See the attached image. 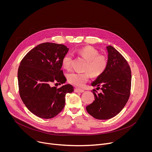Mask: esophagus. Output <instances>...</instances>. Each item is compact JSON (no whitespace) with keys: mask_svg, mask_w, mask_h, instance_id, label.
I'll return each mask as SVG.
<instances>
[{"mask_svg":"<svg viewBox=\"0 0 152 152\" xmlns=\"http://www.w3.org/2000/svg\"><path fill=\"white\" fill-rule=\"evenodd\" d=\"M75 93H83L84 90H82V89H79V88H75Z\"/></svg>","mask_w":152,"mask_h":152,"instance_id":"34e87169","label":"esophagus"}]
</instances>
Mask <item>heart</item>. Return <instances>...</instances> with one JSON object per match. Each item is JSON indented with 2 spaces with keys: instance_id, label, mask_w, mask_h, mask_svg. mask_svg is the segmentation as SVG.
Here are the masks:
<instances>
[{
  "instance_id": "obj_1",
  "label": "heart",
  "mask_w": 152,
  "mask_h": 152,
  "mask_svg": "<svg viewBox=\"0 0 152 152\" xmlns=\"http://www.w3.org/2000/svg\"><path fill=\"white\" fill-rule=\"evenodd\" d=\"M75 53L86 61L83 70L88 72H72L68 75L67 79L73 85L81 87L89 79L88 72L93 77H98L104 72L107 66V61L106 56L99 55L98 51L91 46L79 48L75 51ZM72 58L71 53H67L63 57L62 65L64 69L66 70L70 69Z\"/></svg>"
}]
</instances>
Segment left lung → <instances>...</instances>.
Here are the masks:
<instances>
[{"label": "left lung", "instance_id": "1", "mask_svg": "<svg viewBox=\"0 0 152 152\" xmlns=\"http://www.w3.org/2000/svg\"><path fill=\"white\" fill-rule=\"evenodd\" d=\"M107 64L104 72L91 83L96 89L101 86L102 93L95 92V100L86 107V111L98 120L110 119L123 109L130 96L131 71L121 54L112 46L106 48Z\"/></svg>", "mask_w": 152, "mask_h": 152}]
</instances>
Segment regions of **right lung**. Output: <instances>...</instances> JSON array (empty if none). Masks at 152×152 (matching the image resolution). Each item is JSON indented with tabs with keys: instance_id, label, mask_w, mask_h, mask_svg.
Wrapping results in <instances>:
<instances>
[{
	"instance_id": "obj_1",
	"label": "right lung",
	"mask_w": 152,
	"mask_h": 152,
	"mask_svg": "<svg viewBox=\"0 0 152 152\" xmlns=\"http://www.w3.org/2000/svg\"><path fill=\"white\" fill-rule=\"evenodd\" d=\"M69 50L63 45L44 42L30 50L20 64L17 77L20 97L29 111L39 118L56 116L65 106L66 94L74 91L70 84L59 88L50 86L55 80L60 85L66 83L62 60Z\"/></svg>"
}]
</instances>
